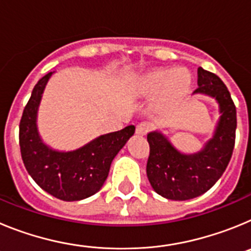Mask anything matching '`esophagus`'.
Here are the masks:
<instances>
[{"label": "esophagus", "instance_id": "esophagus-1", "mask_svg": "<svg viewBox=\"0 0 251 251\" xmlns=\"http://www.w3.org/2000/svg\"><path fill=\"white\" fill-rule=\"evenodd\" d=\"M150 129H151V124L147 123V122H141L139 124H137V127H136L137 134H141V136L147 134Z\"/></svg>", "mask_w": 251, "mask_h": 251}]
</instances>
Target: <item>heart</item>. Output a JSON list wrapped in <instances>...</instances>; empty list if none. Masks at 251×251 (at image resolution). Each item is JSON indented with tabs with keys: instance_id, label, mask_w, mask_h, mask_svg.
I'll list each match as a JSON object with an SVG mask.
<instances>
[{
	"instance_id": "heart-1",
	"label": "heart",
	"mask_w": 251,
	"mask_h": 251,
	"mask_svg": "<svg viewBox=\"0 0 251 251\" xmlns=\"http://www.w3.org/2000/svg\"><path fill=\"white\" fill-rule=\"evenodd\" d=\"M188 84L190 76L185 70L178 69L171 72L170 69H157L141 77L137 92L141 95L150 97L161 90L157 105L166 106L182 95L187 90Z\"/></svg>"
}]
</instances>
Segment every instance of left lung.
Here are the masks:
<instances>
[{"label":"left lung","instance_id":"1","mask_svg":"<svg viewBox=\"0 0 251 251\" xmlns=\"http://www.w3.org/2000/svg\"><path fill=\"white\" fill-rule=\"evenodd\" d=\"M197 88L194 94L216 99L220 109L214 136L196 153L179 152L161 132L148 133L150 157L147 177L153 190L168 200L185 201L208 191L223 176L235 146L236 108L229 90L214 73L197 69Z\"/></svg>","mask_w":251,"mask_h":251}]
</instances>
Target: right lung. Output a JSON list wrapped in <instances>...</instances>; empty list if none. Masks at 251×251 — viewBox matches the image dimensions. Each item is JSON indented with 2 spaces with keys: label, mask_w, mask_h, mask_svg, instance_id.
I'll use <instances>...</instances> for the list:
<instances>
[{
  "label": "right lung",
  "mask_w": 251,
  "mask_h": 251,
  "mask_svg": "<svg viewBox=\"0 0 251 251\" xmlns=\"http://www.w3.org/2000/svg\"><path fill=\"white\" fill-rule=\"evenodd\" d=\"M52 73L37 81L20 122V150L28 175L44 191L63 201H79L97 194L110 165L136 130L128 126L93 139L75 151L61 152L46 146L37 130V109Z\"/></svg>",
  "instance_id": "add662e5"
}]
</instances>
